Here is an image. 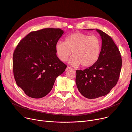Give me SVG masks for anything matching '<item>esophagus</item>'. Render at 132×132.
I'll use <instances>...</instances> for the list:
<instances>
[{
  "label": "esophagus",
  "mask_w": 132,
  "mask_h": 132,
  "mask_svg": "<svg viewBox=\"0 0 132 132\" xmlns=\"http://www.w3.org/2000/svg\"><path fill=\"white\" fill-rule=\"evenodd\" d=\"M73 70L71 67H69V66H67V68L66 69V71H69V70Z\"/></svg>",
  "instance_id": "1"
}]
</instances>
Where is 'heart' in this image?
Masks as SVG:
<instances>
[{
    "label": "heart",
    "instance_id": "heart-1",
    "mask_svg": "<svg viewBox=\"0 0 132 132\" xmlns=\"http://www.w3.org/2000/svg\"><path fill=\"white\" fill-rule=\"evenodd\" d=\"M101 50L100 39L96 36L76 32L67 36L65 42L58 41L55 45L56 53L62 61H66L72 54L71 65L86 67L98 60Z\"/></svg>",
    "mask_w": 132,
    "mask_h": 132
}]
</instances>
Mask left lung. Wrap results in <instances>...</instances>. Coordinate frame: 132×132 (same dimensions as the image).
I'll return each mask as SVG.
<instances>
[{
  "label": "left lung",
  "instance_id": "obj_1",
  "mask_svg": "<svg viewBox=\"0 0 132 132\" xmlns=\"http://www.w3.org/2000/svg\"><path fill=\"white\" fill-rule=\"evenodd\" d=\"M96 31L102 40L98 60L84 70L76 71L77 88L82 96L89 99L109 94L119 80L122 67L121 54L113 39L99 29Z\"/></svg>",
  "mask_w": 132,
  "mask_h": 132
}]
</instances>
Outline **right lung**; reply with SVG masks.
Returning <instances> with one entry per match:
<instances>
[{
    "label": "right lung",
    "mask_w": 132,
    "mask_h": 132,
    "mask_svg": "<svg viewBox=\"0 0 132 132\" xmlns=\"http://www.w3.org/2000/svg\"><path fill=\"white\" fill-rule=\"evenodd\" d=\"M64 32L57 28L31 31L18 44L13 55L17 85L34 98L46 96L67 66L56 56L55 45Z\"/></svg>",
    "instance_id": "right-lung-1"
}]
</instances>
